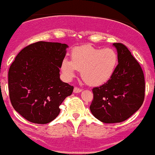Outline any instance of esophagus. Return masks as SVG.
Here are the masks:
<instances>
[{"instance_id": "esophagus-1", "label": "esophagus", "mask_w": 155, "mask_h": 155, "mask_svg": "<svg viewBox=\"0 0 155 155\" xmlns=\"http://www.w3.org/2000/svg\"><path fill=\"white\" fill-rule=\"evenodd\" d=\"M81 91H82V90L81 89V88H79V87H75L74 88V93H80Z\"/></svg>"}]
</instances>
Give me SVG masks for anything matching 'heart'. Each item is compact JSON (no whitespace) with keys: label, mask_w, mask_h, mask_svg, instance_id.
Wrapping results in <instances>:
<instances>
[{"label":"heart","mask_w":155,"mask_h":155,"mask_svg":"<svg viewBox=\"0 0 155 155\" xmlns=\"http://www.w3.org/2000/svg\"><path fill=\"white\" fill-rule=\"evenodd\" d=\"M118 64V55L111 48L94 47L84 45L74 48L71 60L64 58L61 70L68 79L73 78L77 71H81L82 78L87 84L98 86L110 79Z\"/></svg>","instance_id":"b5f03b06"}]
</instances>
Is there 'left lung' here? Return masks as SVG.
Returning a JSON list of instances; mask_svg holds the SVG:
<instances>
[{
	"label": "left lung",
	"mask_w": 155,
	"mask_h": 155,
	"mask_svg": "<svg viewBox=\"0 0 155 155\" xmlns=\"http://www.w3.org/2000/svg\"><path fill=\"white\" fill-rule=\"evenodd\" d=\"M118 65L105 84L92 89L90 105L93 116L105 124L125 121L140 108L144 99L145 82L139 63L126 46L113 43Z\"/></svg>",
	"instance_id": "1"
}]
</instances>
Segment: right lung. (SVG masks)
Masks as SVG:
<instances>
[{"label": "right lung", "instance_id": "1", "mask_svg": "<svg viewBox=\"0 0 155 155\" xmlns=\"http://www.w3.org/2000/svg\"><path fill=\"white\" fill-rule=\"evenodd\" d=\"M68 46L37 42L19 52L8 71V89L13 108L28 121L46 124L57 117L59 106L74 87L60 78Z\"/></svg>", "mask_w": 155, "mask_h": 155}]
</instances>
